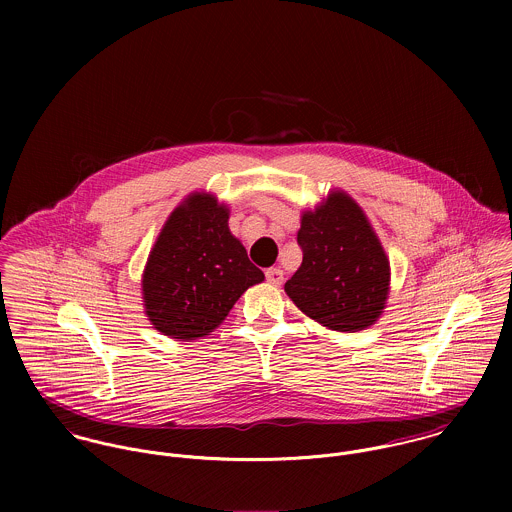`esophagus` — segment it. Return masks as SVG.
Wrapping results in <instances>:
<instances>
[{
	"instance_id": "esophagus-1",
	"label": "esophagus",
	"mask_w": 512,
	"mask_h": 512,
	"mask_svg": "<svg viewBox=\"0 0 512 512\" xmlns=\"http://www.w3.org/2000/svg\"><path fill=\"white\" fill-rule=\"evenodd\" d=\"M266 280L272 284V286H282L284 284V272L280 268H268L266 270Z\"/></svg>"
}]
</instances>
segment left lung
Listing matches in <instances>:
<instances>
[{
  "label": "left lung",
  "instance_id": "left-lung-1",
  "mask_svg": "<svg viewBox=\"0 0 512 512\" xmlns=\"http://www.w3.org/2000/svg\"><path fill=\"white\" fill-rule=\"evenodd\" d=\"M297 244L303 260L284 290L307 317L355 333L382 315L390 262L365 211L345 191H331L301 215Z\"/></svg>",
  "mask_w": 512,
  "mask_h": 512
}]
</instances>
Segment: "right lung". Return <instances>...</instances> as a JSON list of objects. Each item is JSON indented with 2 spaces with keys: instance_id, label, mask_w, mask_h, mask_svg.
<instances>
[{
  "instance_id": "1",
  "label": "right lung",
  "mask_w": 512,
  "mask_h": 512,
  "mask_svg": "<svg viewBox=\"0 0 512 512\" xmlns=\"http://www.w3.org/2000/svg\"><path fill=\"white\" fill-rule=\"evenodd\" d=\"M264 280L228 228V207L191 193L165 220L142 276L151 325L181 341L213 333L238 297Z\"/></svg>"
}]
</instances>
